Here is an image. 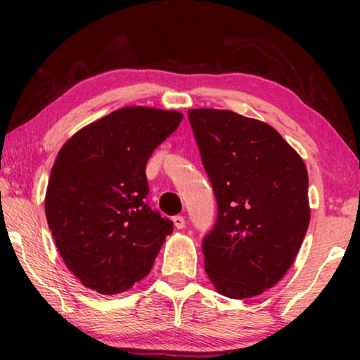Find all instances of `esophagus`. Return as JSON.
Returning <instances> with one entry per match:
<instances>
[{
    "instance_id": "34e87169",
    "label": "esophagus",
    "mask_w": 360,
    "mask_h": 360,
    "mask_svg": "<svg viewBox=\"0 0 360 360\" xmlns=\"http://www.w3.org/2000/svg\"><path fill=\"white\" fill-rule=\"evenodd\" d=\"M172 221H174L176 229H184L185 228V218H184V216L176 214V216H174V218H172Z\"/></svg>"
}]
</instances>
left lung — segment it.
<instances>
[{
  "label": "left lung",
  "instance_id": "obj_1",
  "mask_svg": "<svg viewBox=\"0 0 360 360\" xmlns=\"http://www.w3.org/2000/svg\"><path fill=\"white\" fill-rule=\"evenodd\" d=\"M218 201L203 239L205 270L228 298L257 297L292 267L309 224L308 172L267 122L229 110H190Z\"/></svg>",
  "mask_w": 360,
  "mask_h": 360
}]
</instances>
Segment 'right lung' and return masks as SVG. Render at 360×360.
<instances>
[{
	"mask_svg": "<svg viewBox=\"0 0 360 360\" xmlns=\"http://www.w3.org/2000/svg\"><path fill=\"white\" fill-rule=\"evenodd\" d=\"M181 120L179 111L126 106L58 150L47 223L63 262L86 288L122 293L149 275L174 223L147 205L146 164Z\"/></svg>",
	"mask_w": 360,
	"mask_h": 360,
	"instance_id": "right-lung-1",
	"label": "right lung"
}]
</instances>
